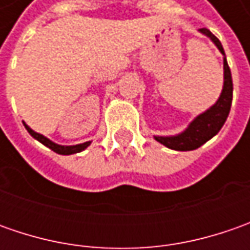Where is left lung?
<instances>
[{
    "label": "left lung",
    "instance_id": "8db88e82",
    "mask_svg": "<svg viewBox=\"0 0 250 250\" xmlns=\"http://www.w3.org/2000/svg\"><path fill=\"white\" fill-rule=\"evenodd\" d=\"M199 32L208 37L220 50V53L223 54L224 83H223V90L218 100L210 108H207L205 112L199 114L196 118H193V121H190V124L181 133L171 135V136H154V139L159 143L164 145L168 149L177 150V151L195 150L200 147L202 145H205L207 140H210L213 136H216L227 121V117L231 110V103H232V76H231L229 66L227 63L224 48L220 43V40L208 29L203 27V29H199Z\"/></svg>",
    "mask_w": 250,
    "mask_h": 250
}]
</instances>
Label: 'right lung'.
<instances>
[{"instance_id": "add662e5", "label": "right lung", "mask_w": 250, "mask_h": 250, "mask_svg": "<svg viewBox=\"0 0 250 250\" xmlns=\"http://www.w3.org/2000/svg\"><path fill=\"white\" fill-rule=\"evenodd\" d=\"M24 128L27 129V132L33 136L34 139L39 140L40 143H43L45 147H48V149H51L55 153H58V154H63V156H69V154H75V153H81L84 149H87L89 146H90L91 142H84V143H79V145H73V146H62V145H58V143H54L53 140H50L48 138H45L44 135L42 133H37V132H34L29 125H26V122H23Z\"/></svg>"}]
</instances>
